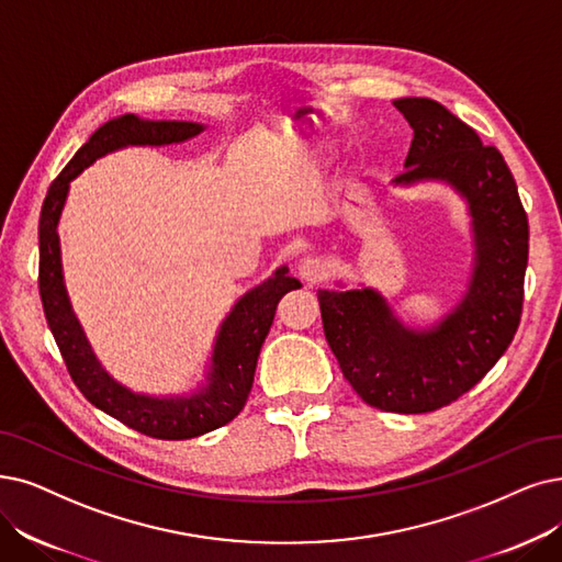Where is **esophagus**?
<instances>
[{
	"mask_svg": "<svg viewBox=\"0 0 562 562\" xmlns=\"http://www.w3.org/2000/svg\"><path fill=\"white\" fill-rule=\"evenodd\" d=\"M300 277L306 283H311V285L318 283V281H323L327 277V265L323 260H318V258H306L300 265Z\"/></svg>",
	"mask_w": 562,
	"mask_h": 562,
	"instance_id": "34e87169",
	"label": "esophagus"
}]
</instances>
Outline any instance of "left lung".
Segmentation results:
<instances>
[{"label": "left lung", "mask_w": 562, "mask_h": 562, "mask_svg": "<svg viewBox=\"0 0 562 562\" xmlns=\"http://www.w3.org/2000/svg\"><path fill=\"white\" fill-rule=\"evenodd\" d=\"M413 143L394 184L442 179L465 200L475 272L463 302L426 331L403 327L373 290H321L327 344L344 378L385 413H431L473 390L512 344L524 311L528 216L503 154L431 99H396Z\"/></svg>", "instance_id": "left-lung-1"}]
</instances>
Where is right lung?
I'll list each match as a JSON object with an SVG mask.
<instances>
[{"label":"right lung","mask_w":562,"mask_h":562,"mask_svg":"<svg viewBox=\"0 0 562 562\" xmlns=\"http://www.w3.org/2000/svg\"><path fill=\"white\" fill-rule=\"evenodd\" d=\"M203 131L193 122H145L122 115L97 128L66 168L55 177L43 200L38 218V293L48 327L76 387L89 403L120 419L128 429L159 440H187L218 429L239 415L254 387V373L265 336L272 327L279 300L302 283L277 269L251 293H246L223 321L212 357L210 385L187 398L140 396L117 385L97 362L74 316L61 279L57 221L71 179L99 156L126 145H170L189 140Z\"/></svg>","instance_id":"right-lung-1"}]
</instances>
